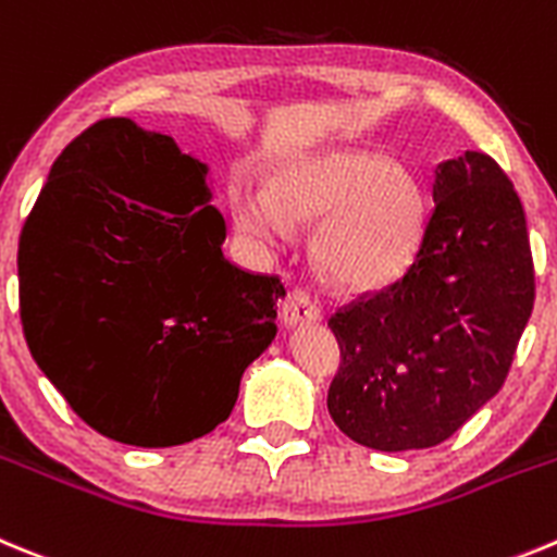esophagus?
Segmentation results:
<instances>
[{
	"label": "esophagus",
	"instance_id": "obj_1",
	"mask_svg": "<svg viewBox=\"0 0 557 557\" xmlns=\"http://www.w3.org/2000/svg\"><path fill=\"white\" fill-rule=\"evenodd\" d=\"M280 315H283L285 327H297V324L319 322L322 319V308L310 297L308 290L294 288L288 297L283 299V308H280Z\"/></svg>",
	"mask_w": 557,
	"mask_h": 557
}]
</instances>
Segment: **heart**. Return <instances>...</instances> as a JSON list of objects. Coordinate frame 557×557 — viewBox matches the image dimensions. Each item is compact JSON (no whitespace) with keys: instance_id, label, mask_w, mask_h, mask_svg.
Instances as JSON below:
<instances>
[{"instance_id":"obj_1","label":"heart","mask_w":557,"mask_h":557,"mask_svg":"<svg viewBox=\"0 0 557 557\" xmlns=\"http://www.w3.org/2000/svg\"><path fill=\"white\" fill-rule=\"evenodd\" d=\"M272 199L238 191L235 222L263 242H285L288 216L322 224L319 258L344 288H380L408 267L422 222V194L413 180L377 154L324 152L277 177Z\"/></svg>"}]
</instances>
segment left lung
Masks as SVG:
<instances>
[{
    "label": "left lung",
    "instance_id": "1",
    "mask_svg": "<svg viewBox=\"0 0 557 557\" xmlns=\"http://www.w3.org/2000/svg\"><path fill=\"white\" fill-rule=\"evenodd\" d=\"M433 202L408 272L327 322L341 347L327 410L380 453L458 433L503 388L533 313L524 208L497 160L441 163Z\"/></svg>",
    "mask_w": 557,
    "mask_h": 557
}]
</instances>
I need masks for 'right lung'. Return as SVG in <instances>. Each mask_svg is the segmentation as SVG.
I'll list each match as a JSON object with an SVG mask.
<instances>
[{
	"label": "right lung",
	"instance_id": "obj_1",
	"mask_svg": "<svg viewBox=\"0 0 557 557\" xmlns=\"http://www.w3.org/2000/svg\"><path fill=\"white\" fill-rule=\"evenodd\" d=\"M205 177L172 135L102 119L58 154L18 238L35 363L88 428L133 447L222 424L277 335L283 283L224 258Z\"/></svg>",
	"mask_w": 557,
	"mask_h": 557
}]
</instances>
